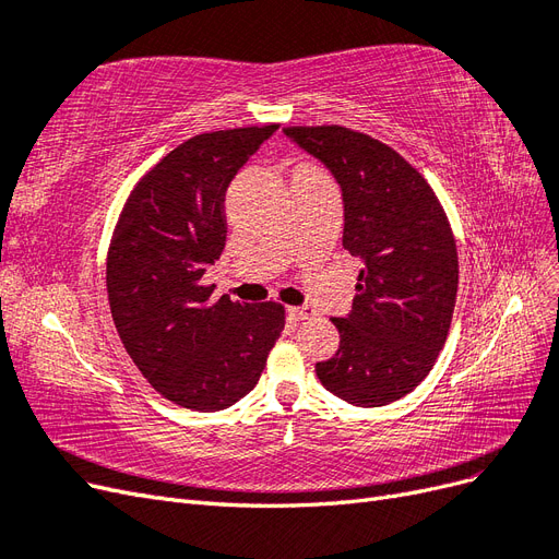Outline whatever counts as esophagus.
Wrapping results in <instances>:
<instances>
[{
	"label": "esophagus",
	"instance_id": "esophagus-1",
	"mask_svg": "<svg viewBox=\"0 0 559 559\" xmlns=\"http://www.w3.org/2000/svg\"><path fill=\"white\" fill-rule=\"evenodd\" d=\"M286 314H289L292 321H306V319H312V317H314V310L308 308V306H302V308L292 306V308H286Z\"/></svg>",
	"mask_w": 559,
	"mask_h": 559
}]
</instances>
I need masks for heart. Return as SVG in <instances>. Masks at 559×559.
<instances>
[{"mask_svg":"<svg viewBox=\"0 0 559 559\" xmlns=\"http://www.w3.org/2000/svg\"><path fill=\"white\" fill-rule=\"evenodd\" d=\"M302 167H310V165H300V167H296V170H302Z\"/></svg>","mask_w":559,"mask_h":559,"instance_id":"heart-1","label":"heart"}]
</instances>
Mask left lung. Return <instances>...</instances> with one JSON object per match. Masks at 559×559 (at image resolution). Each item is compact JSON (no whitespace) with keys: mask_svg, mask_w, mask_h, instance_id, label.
I'll list each match as a JSON object with an SVG mask.
<instances>
[{"mask_svg":"<svg viewBox=\"0 0 559 559\" xmlns=\"http://www.w3.org/2000/svg\"><path fill=\"white\" fill-rule=\"evenodd\" d=\"M343 191V247L359 257L357 296L333 317L341 347L314 366L331 394L378 408L429 376L460 284L456 245L431 186L394 148L343 126L286 128Z\"/></svg>","mask_w":559,"mask_h":559,"instance_id":"left-lung-1","label":"left lung"}]
</instances>
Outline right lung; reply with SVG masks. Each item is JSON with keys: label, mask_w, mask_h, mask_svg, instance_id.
Returning <instances> with one entry per match:
<instances>
[{"label": "right lung", "mask_w": 559, "mask_h": 559, "mask_svg": "<svg viewBox=\"0 0 559 559\" xmlns=\"http://www.w3.org/2000/svg\"><path fill=\"white\" fill-rule=\"evenodd\" d=\"M277 130L195 134L130 193L107 257L109 308L148 384L183 408L214 413L257 386L284 329L280 302L212 298L207 267L226 247V191Z\"/></svg>", "instance_id": "right-lung-1"}]
</instances>
